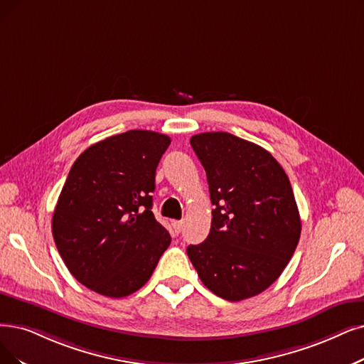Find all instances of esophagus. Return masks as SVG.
<instances>
[{
	"instance_id": "1",
	"label": "esophagus",
	"mask_w": 364,
	"mask_h": 364,
	"mask_svg": "<svg viewBox=\"0 0 364 364\" xmlns=\"http://www.w3.org/2000/svg\"><path fill=\"white\" fill-rule=\"evenodd\" d=\"M182 225H183L182 221H171V227H173V230H174V232H176V235H179V232L182 231Z\"/></svg>"
}]
</instances>
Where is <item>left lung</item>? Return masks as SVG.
Instances as JSON below:
<instances>
[{"mask_svg":"<svg viewBox=\"0 0 364 364\" xmlns=\"http://www.w3.org/2000/svg\"><path fill=\"white\" fill-rule=\"evenodd\" d=\"M190 141L206 170L215 209L208 239L188 246V257L218 297H254L279 278L297 248L301 223L291 183L255 143L223 132Z\"/></svg>","mask_w":364,"mask_h":364,"instance_id":"8db88e82","label":"left lung"}]
</instances>
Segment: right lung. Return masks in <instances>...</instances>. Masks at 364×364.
Wrapping results in <instances>:
<instances>
[{
	"label": "right lung",
	"mask_w": 364,
	"mask_h": 364,
	"mask_svg": "<svg viewBox=\"0 0 364 364\" xmlns=\"http://www.w3.org/2000/svg\"><path fill=\"white\" fill-rule=\"evenodd\" d=\"M170 137L129 129L73 164L52 218L56 248L75 278L119 299L146 284L171 237L152 213L155 171Z\"/></svg>",
	"instance_id": "add662e5"
}]
</instances>
